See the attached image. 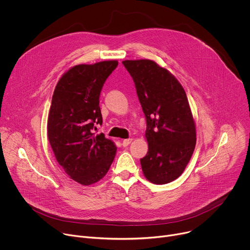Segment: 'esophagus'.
<instances>
[{
  "label": "esophagus",
  "mask_w": 250,
  "mask_h": 250,
  "mask_svg": "<svg viewBox=\"0 0 250 250\" xmlns=\"http://www.w3.org/2000/svg\"><path fill=\"white\" fill-rule=\"evenodd\" d=\"M132 141V138H126L123 140V146H127L130 142Z\"/></svg>",
  "instance_id": "1"
}]
</instances>
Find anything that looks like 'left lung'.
<instances>
[{"label": "left lung", "mask_w": 250, "mask_h": 250, "mask_svg": "<svg viewBox=\"0 0 250 250\" xmlns=\"http://www.w3.org/2000/svg\"><path fill=\"white\" fill-rule=\"evenodd\" d=\"M123 64L146 118L148 151L140 159L142 172L153 184L170 183L184 172L196 146V123L187 95L170 71L153 60Z\"/></svg>", "instance_id": "left-lung-1"}]
</instances>
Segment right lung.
Returning a JSON list of instances; mask_svg holds the SVG:
<instances>
[{
  "label": "right lung",
  "instance_id": "right-lung-1",
  "mask_svg": "<svg viewBox=\"0 0 250 250\" xmlns=\"http://www.w3.org/2000/svg\"><path fill=\"white\" fill-rule=\"evenodd\" d=\"M118 60L79 64L59 79L47 119V138L64 172L77 183L89 186L108 173L117 146L103 133L95 135L102 124L99 98L104 81Z\"/></svg>",
  "mask_w": 250,
  "mask_h": 250
}]
</instances>
